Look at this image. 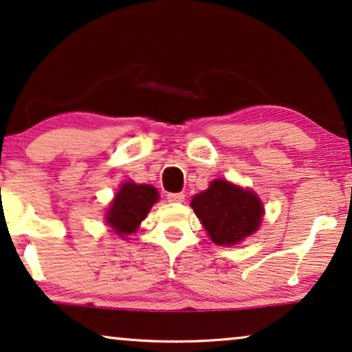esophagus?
I'll return each instance as SVG.
<instances>
[{"instance_id": "1", "label": "esophagus", "mask_w": 352, "mask_h": 352, "mask_svg": "<svg viewBox=\"0 0 352 352\" xmlns=\"http://www.w3.org/2000/svg\"><path fill=\"white\" fill-rule=\"evenodd\" d=\"M166 199L170 201H184L186 195L182 194V192H170V194L166 195Z\"/></svg>"}]
</instances>
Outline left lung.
<instances>
[{
  "label": "left lung",
  "instance_id": "1",
  "mask_svg": "<svg viewBox=\"0 0 352 352\" xmlns=\"http://www.w3.org/2000/svg\"><path fill=\"white\" fill-rule=\"evenodd\" d=\"M190 206L218 245L242 242L258 229L264 213L254 192L223 179L213 181L208 189L195 195Z\"/></svg>",
  "mask_w": 352,
  "mask_h": 352
}]
</instances>
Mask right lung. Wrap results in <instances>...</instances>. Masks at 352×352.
I'll list each match as a JSON object with an SVG mask.
<instances>
[{"instance_id":"add662e5","label":"right lung","mask_w":352,"mask_h":352,"mask_svg":"<svg viewBox=\"0 0 352 352\" xmlns=\"http://www.w3.org/2000/svg\"><path fill=\"white\" fill-rule=\"evenodd\" d=\"M158 200L155 187L126 182L120 187L118 194L107 213V223L122 237L136 232L141 221Z\"/></svg>"}]
</instances>
